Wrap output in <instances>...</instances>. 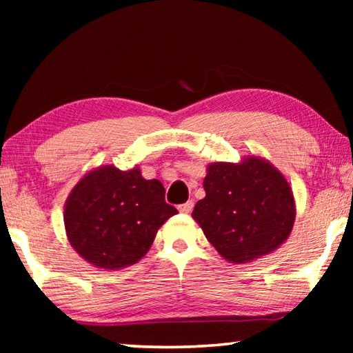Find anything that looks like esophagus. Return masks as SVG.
<instances>
[{
	"mask_svg": "<svg viewBox=\"0 0 353 353\" xmlns=\"http://www.w3.org/2000/svg\"><path fill=\"white\" fill-rule=\"evenodd\" d=\"M193 207H194V202L188 201V202H185V204L179 205V212L188 214V213H191V210H193Z\"/></svg>",
	"mask_w": 353,
	"mask_h": 353,
	"instance_id": "esophagus-1",
	"label": "esophagus"
}]
</instances>
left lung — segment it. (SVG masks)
I'll return each instance as SVG.
<instances>
[{"label": "left lung", "instance_id": "left-lung-1", "mask_svg": "<svg viewBox=\"0 0 353 353\" xmlns=\"http://www.w3.org/2000/svg\"><path fill=\"white\" fill-rule=\"evenodd\" d=\"M204 190L205 198L191 216L224 260L250 263L288 240L296 219L294 194L270 160L246 155L238 163H208Z\"/></svg>", "mask_w": 353, "mask_h": 353}]
</instances>
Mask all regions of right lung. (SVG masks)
<instances>
[{"label": "right lung", "instance_id": "right-lung-1", "mask_svg": "<svg viewBox=\"0 0 353 353\" xmlns=\"http://www.w3.org/2000/svg\"><path fill=\"white\" fill-rule=\"evenodd\" d=\"M176 213L165 202L162 182L146 181L139 166L121 171L101 165L70 191L63 224L71 248L83 260L118 271L140 261L160 227Z\"/></svg>", "mask_w": 353, "mask_h": 353}]
</instances>
